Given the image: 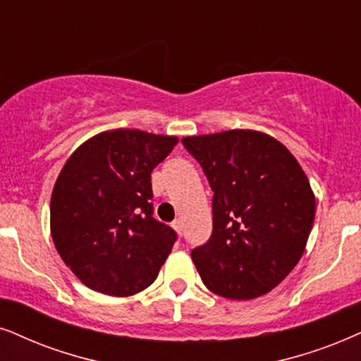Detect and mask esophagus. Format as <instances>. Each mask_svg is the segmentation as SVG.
<instances>
[{
  "label": "esophagus",
  "mask_w": 361,
  "mask_h": 361,
  "mask_svg": "<svg viewBox=\"0 0 361 361\" xmlns=\"http://www.w3.org/2000/svg\"><path fill=\"white\" fill-rule=\"evenodd\" d=\"M173 228H175V231L178 235H181V231H183V225H181V221L180 220H175L173 221V225H171Z\"/></svg>",
  "instance_id": "obj_1"
}]
</instances>
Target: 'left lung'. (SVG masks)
I'll return each instance as SVG.
<instances>
[{"instance_id":"left-lung-1","label":"left lung","mask_w":361,"mask_h":361,"mask_svg":"<svg viewBox=\"0 0 361 361\" xmlns=\"http://www.w3.org/2000/svg\"><path fill=\"white\" fill-rule=\"evenodd\" d=\"M213 195V233L191 252L204 286L230 300L270 293L307 248L314 193L285 145L257 130L181 138Z\"/></svg>"}]
</instances>
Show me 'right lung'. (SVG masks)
<instances>
[{"mask_svg": "<svg viewBox=\"0 0 361 361\" xmlns=\"http://www.w3.org/2000/svg\"><path fill=\"white\" fill-rule=\"evenodd\" d=\"M176 136L116 128L81 143L66 159L49 204L51 238L88 288L131 296L157 280L176 233L152 216V171Z\"/></svg>", "mask_w": 361, "mask_h": 361, "instance_id": "obj_1", "label": "right lung"}]
</instances>
